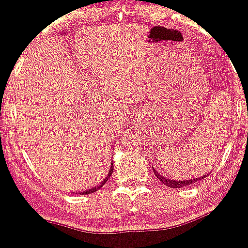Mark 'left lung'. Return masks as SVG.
Returning a JSON list of instances; mask_svg holds the SVG:
<instances>
[{
  "instance_id": "8db88e82",
  "label": "left lung",
  "mask_w": 248,
  "mask_h": 248,
  "mask_svg": "<svg viewBox=\"0 0 248 248\" xmlns=\"http://www.w3.org/2000/svg\"><path fill=\"white\" fill-rule=\"evenodd\" d=\"M154 169V172H155V175H156V177L157 179H159L161 180V182H163V185H166V186H168V187H170V188H181V187H185V186H188V185H192V184H194V182H197V181H201L202 179H205V177L207 176V175L210 174H207V175H202V177H196V179H191V180H170V179H167L166 176H162L161 174H159V172H157V170H155V168H152Z\"/></svg>"
}]
</instances>
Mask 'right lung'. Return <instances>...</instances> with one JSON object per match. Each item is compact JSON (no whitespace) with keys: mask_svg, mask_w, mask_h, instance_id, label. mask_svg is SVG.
<instances>
[{"mask_svg":"<svg viewBox=\"0 0 248 248\" xmlns=\"http://www.w3.org/2000/svg\"><path fill=\"white\" fill-rule=\"evenodd\" d=\"M112 170H114V164H112V163H111V167H110V169H109V172H108V175H107V177H106V179H104V180H103V181H102V182H101V184H99V185H98V186H96V187H92V188H91V189H87V191H82V192H81V193H80V194H90V193H93V192L98 191V189H99V188H101V187H102V186H103V185H104V184H106V182H107V181H108V179H109V177H110V176H111V174H112Z\"/></svg>","mask_w":248,"mask_h":248,"instance_id":"add662e5","label":"right lung"}]
</instances>
